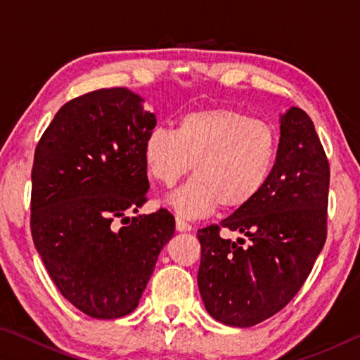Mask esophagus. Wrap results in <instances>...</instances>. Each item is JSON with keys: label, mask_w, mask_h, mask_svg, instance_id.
Here are the masks:
<instances>
[{"label": "esophagus", "mask_w": 360, "mask_h": 360, "mask_svg": "<svg viewBox=\"0 0 360 360\" xmlns=\"http://www.w3.org/2000/svg\"><path fill=\"white\" fill-rule=\"evenodd\" d=\"M176 230H178V231H191L192 230V225L187 224L184 219L176 217Z\"/></svg>", "instance_id": "1"}]
</instances>
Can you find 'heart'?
<instances>
[{"label":"heart","mask_w":360,"mask_h":360,"mask_svg":"<svg viewBox=\"0 0 360 360\" xmlns=\"http://www.w3.org/2000/svg\"><path fill=\"white\" fill-rule=\"evenodd\" d=\"M278 133L268 122L231 108H206L182 115L176 131L155 127L144 138L148 173L173 186L195 176L168 197L184 217H202L221 206L240 211L264 191L278 160Z\"/></svg>","instance_id":"1"}]
</instances>
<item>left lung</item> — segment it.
<instances>
[{
  "label": "left lung",
  "mask_w": 360,
  "mask_h": 360,
  "mask_svg": "<svg viewBox=\"0 0 360 360\" xmlns=\"http://www.w3.org/2000/svg\"><path fill=\"white\" fill-rule=\"evenodd\" d=\"M278 160L264 191L219 225L198 230V289L206 311L231 327L271 318L307 281L327 238L330 168L313 120L281 114ZM221 228L248 236L224 240Z\"/></svg>",
  "instance_id": "obj_1"
}]
</instances>
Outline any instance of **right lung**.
Listing matches in <instances>:
<instances>
[{"instance_id": "1", "label": "right lung", "mask_w": 360, "mask_h": 360, "mask_svg": "<svg viewBox=\"0 0 360 360\" xmlns=\"http://www.w3.org/2000/svg\"><path fill=\"white\" fill-rule=\"evenodd\" d=\"M125 87L100 89L58 109L34 150L32 236L52 281L90 318L130 314L174 235L148 202L143 144L157 124Z\"/></svg>"}]
</instances>
